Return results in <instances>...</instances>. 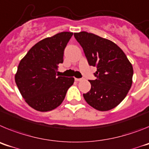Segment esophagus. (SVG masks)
Masks as SVG:
<instances>
[{"label": "esophagus", "instance_id": "esophagus-1", "mask_svg": "<svg viewBox=\"0 0 149 149\" xmlns=\"http://www.w3.org/2000/svg\"><path fill=\"white\" fill-rule=\"evenodd\" d=\"M84 80V78H75L76 81H81Z\"/></svg>", "mask_w": 149, "mask_h": 149}]
</instances>
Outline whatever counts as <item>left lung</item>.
I'll use <instances>...</instances> for the list:
<instances>
[{"mask_svg": "<svg viewBox=\"0 0 149 149\" xmlns=\"http://www.w3.org/2000/svg\"><path fill=\"white\" fill-rule=\"evenodd\" d=\"M89 65L96 66L97 78L89 81L91 89L84 94L88 104L99 111L114 108L124 100L132 85L134 70L125 54L109 39L82 31L74 33Z\"/></svg>", "mask_w": 149, "mask_h": 149, "instance_id": "obj_1", "label": "left lung"}]
</instances>
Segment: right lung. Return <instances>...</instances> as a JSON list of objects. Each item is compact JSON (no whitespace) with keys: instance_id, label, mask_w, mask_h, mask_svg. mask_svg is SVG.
<instances>
[{"instance_id":"add662e5","label":"right lung","mask_w":149,"mask_h":149,"mask_svg":"<svg viewBox=\"0 0 149 149\" xmlns=\"http://www.w3.org/2000/svg\"><path fill=\"white\" fill-rule=\"evenodd\" d=\"M73 33L62 32L39 41L18 64L15 81L27 104L40 112L52 110L63 101L74 77L56 74L64 49Z\"/></svg>"}]
</instances>
